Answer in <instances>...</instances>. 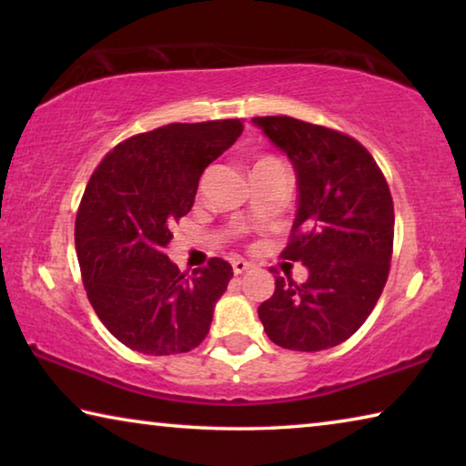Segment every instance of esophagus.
Masks as SVG:
<instances>
[{
  "label": "esophagus",
  "instance_id": "34e87169",
  "mask_svg": "<svg viewBox=\"0 0 466 466\" xmlns=\"http://www.w3.org/2000/svg\"><path fill=\"white\" fill-rule=\"evenodd\" d=\"M250 263H247V261H242V258H238V261H234L232 263V269H234V275H242V273H247L248 269H250Z\"/></svg>",
  "mask_w": 466,
  "mask_h": 466
}]
</instances>
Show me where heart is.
<instances>
[{
	"label": "heart",
	"instance_id": "1",
	"mask_svg": "<svg viewBox=\"0 0 466 466\" xmlns=\"http://www.w3.org/2000/svg\"><path fill=\"white\" fill-rule=\"evenodd\" d=\"M267 162H278V160H275V157H261L257 164H267Z\"/></svg>",
	"mask_w": 466,
	"mask_h": 466
}]
</instances>
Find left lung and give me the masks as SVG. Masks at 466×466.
Wrapping results in <instances>:
<instances>
[{
    "mask_svg": "<svg viewBox=\"0 0 466 466\" xmlns=\"http://www.w3.org/2000/svg\"><path fill=\"white\" fill-rule=\"evenodd\" d=\"M252 123L294 167L298 209L281 257L309 269L302 286L275 275V291L258 306V319L279 347L329 350L364 325L389 278V185L368 149L350 136L291 116H255Z\"/></svg>",
    "mask_w": 466,
    "mask_h": 466,
    "instance_id": "obj_1",
    "label": "left lung"
}]
</instances>
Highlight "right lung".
I'll use <instances>...</instances> for the list:
<instances>
[{
    "instance_id": "obj_1",
    "label": "right lung",
    "mask_w": 466,
    "mask_h": 466,
    "mask_svg": "<svg viewBox=\"0 0 466 466\" xmlns=\"http://www.w3.org/2000/svg\"><path fill=\"white\" fill-rule=\"evenodd\" d=\"M242 133L238 119L170 123L105 156L76 218L86 294L110 335L146 356L195 350L209 333L232 265L180 273L167 247L191 211L203 170Z\"/></svg>"
}]
</instances>
